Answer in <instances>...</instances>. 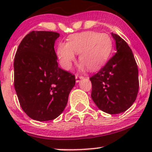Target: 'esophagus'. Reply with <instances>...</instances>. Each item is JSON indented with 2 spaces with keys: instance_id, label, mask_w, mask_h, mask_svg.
I'll return each instance as SVG.
<instances>
[{
  "instance_id": "1",
  "label": "esophagus",
  "mask_w": 152,
  "mask_h": 152,
  "mask_svg": "<svg viewBox=\"0 0 152 152\" xmlns=\"http://www.w3.org/2000/svg\"><path fill=\"white\" fill-rule=\"evenodd\" d=\"M84 79V76H79V75H78V74L76 75V82H79L81 80H82V79Z\"/></svg>"
}]
</instances>
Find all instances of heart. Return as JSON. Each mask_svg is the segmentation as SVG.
<instances>
[{"mask_svg":"<svg viewBox=\"0 0 152 152\" xmlns=\"http://www.w3.org/2000/svg\"><path fill=\"white\" fill-rule=\"evenodd\" d=\"M110 35L96 31H85L70 36L67 42L58 44L56 55L62 67L70 68L79 53V61L91 71H96L105 65L113 50Z\"/></svg>","mask_w":152,"mask_h":152,"instance_id":"heart-1","label":"heart"}]
</instances>
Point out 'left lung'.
I'll return each instance as SVG.
<instances>
[{"label":"left lung","instance_id":"1","mask_svg":"<svg viewBox=\"0 0 152 152\" xmlns=\"http://www.w3.org/2000/svg\"><path fill=\"white\" fill-rule=\"evenodd\" d=\"M115 54L90 78L91 97L96 106L109 114H118L128 110L135 101L139 90L138 69L128 44L118 34Z\"/></svg>","mask_w":152,"mask_h":152}]
</instances>
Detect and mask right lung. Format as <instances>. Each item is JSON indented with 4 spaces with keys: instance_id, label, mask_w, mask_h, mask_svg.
<instances>
[{
    "instance_id": "right-lung-1",
    "label": "right lung",
    "mask_w": 152,
    "mask_h": 152,
    "mask_svg": "<svg viewBox=\"0 0 152 152\" xmlns=\"http://www.w3.org/2000/svg\"><path fill=\"white\" fill-rule=\"evenodd\" d=\"M57 32L32 31L18 46L14 85L20 104L34 120H53L66 107L75 76L58 66L54 50Z\"/></svg>"
}]
</instances>
